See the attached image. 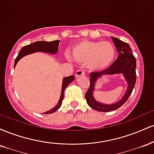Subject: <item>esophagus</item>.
<instances>
[{
  "label": "esophagus",
  "instance_id": "esophagus-1",
  "mask_svg": "<svg viewBox=\"0 0 154 154\" xmlns=\"http://www.w3.org/2000/svg\"><path fill=\"white\" fill-rule=\"evenodd\" d=\"M85 75V72L83 71L82 69L77 70V71L76 72V73H75L76 77H79V76H82V75Z\"/></svg>",
  "mask_w": 154,
  "mask_h": 154
}]
</instances>
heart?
Listing matches in <instances>:
<instances>
[{"mask_svg": "<svg viewBox=\"0 0 154 154\" xmlns=\"http://www.w3.org/2000/svg\"><path fill=\"white\" fill-rule=\"evenodd\" d=\"M72 56L77 62L85 63L91 71H99L112 63L116 57V49L110 42L84 40L73 48Z\"/></svg>", "mask_w": 154, "mask_h": 154, "instance_id": "obj_1", "label": "heart"}]
</instances>
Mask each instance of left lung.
<instances>
[{"mask_svg":"<svg viewBox=\"0 0 154 154\" xmlns=\"http://www.w3.org/2000/svg\"><path fill=\"white\" fill-rule=\"evenodd\" d=\"M116 50L119 53L117 59L106 69L100 72H91L90 78V87L85 93V99L90 107L94 110L101 112H108L116 110L121 107L131 95L136 82V59L132 53L131 48L129 44L122 41L119 39L112 38ZM122 73L128 84L126 93L119 102L113 104H104L97 102L93 97L94 85L97 79L103 75H111Z\"/></svg>","mask_w":154,"mask_h":154,"instance_id":"1","label":"left lung"}]
</instances>
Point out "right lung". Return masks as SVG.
I'll return each mask as SVG.
<instances>
[{
  "mask_svg": "<svg viewBox=\"0 0 154 154\" xmlns=\"http://www.w3.org/2000/svg\"><path fill=\"white\" fill-rule=\"evenodd\" d=\"M59 40H54V41L51 42H46V41H37L35 43L29 44V45H25L19 51L18 56L16 58L15 62H14V67L17 65V63L18 61L22 59V57H24V56H26L28 54H32V53L38 52H45V53H48L51 54H56L57 53V51H59ZM75 79V76L71 75L69 77H64L63 79V82H62V88H61V97H60V99L59 103L54 108H53L51 110L46 111V112L43 113L44 114H53L55 111H56L58 109L61 107V104H62V100L63 99V94H64V91L66 89L69 83H71L72 81Z\"/></svg>",
  "mask_w": 154,
  "mask_h": 154,
  "instance_id": "right-lung-1",
  "label": "right lung"
}]
</instances>
